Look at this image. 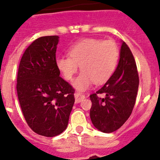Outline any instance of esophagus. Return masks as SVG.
Wrapping results in <instances>:
<instances>
[{
	"instance_id": "34e87169",
	"label": "esophagus",
	"mask_w": 160,
	"mask_h": 160,
	"mask_svg": "<svg viewBox=\"0 0 160 160\" xmlns=\"http://www.w3.org/2000/svg\"><path fill=\"white\" fill-rule=\"evenodd\" d=\"M74 97H75V102L76 103H79L85 99V96L83 95L80 92H75L74 93Z\"/></svg>"
}]
</instances>
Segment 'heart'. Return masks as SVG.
Returning a JSON list of instances; mask_svg holds the SVG:
<instances>
[{"label":"heart","mask_w":160,"mask_h":160,"mask_svg":"<svg viewBox=\"0 0 160 160\" xmlns=\"http://www.w3.org/2000/svg\"><path fill=\"white\" fill-rule=\"evenodd\" d=\"M68 55L57 58L56 66L68 80L73 79L80 66L82 71L73 86L83 92L93 83L102 84L112 76L118 61L119 50L113 40L84 38L70 47Z\"/></svg>","instance_id":"heart-1"}]
</instances>
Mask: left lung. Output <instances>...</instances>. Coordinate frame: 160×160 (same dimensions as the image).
<instances>
[{
    "label": "left lung",
    "mask_w": 160,
    "mask_h": 160,
    "mask_svg": "<svg viewBox=\"0 0 160 160\" xmlns=\"http://www.w3.org/2000/svg\"><path fill=\"white\" fill-rule=\"evenodd\" d=\"M139 87L137 65L129 47L122 41L120 57L112 76L96 93L89 96L92 102L91 121L96 129L112 133L128 119L135 105ZM97 94L106 97L99 98Z\"/></svg>",
    "instance_id": "1"
}]
</instances>
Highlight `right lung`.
<instances>
[{
	"label": "right lung",
	"mask_w": 160,
	"mask_h": 160,
	"mask_svg": "<svg viewBox=\"0 0 160 160\" xmlns=\"http://www.w3.org/2000/svg\"><path fill=\"white\" fill-rule=\"evenodd\" d=\"M58 36H43L26 48L19 66L17 90L28 125L45 137L57 136L68 127L74 89L56 66Z\"/></svg>",
	"instance_id": "1"
}]
</instances>
